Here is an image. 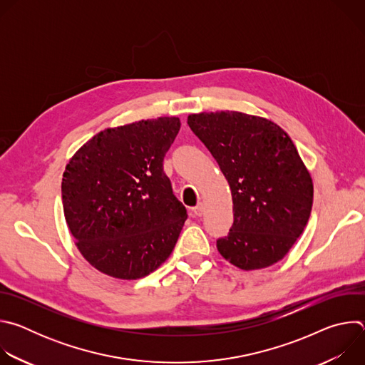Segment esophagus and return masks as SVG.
I'll use <instances>...</instances> for the list:
<instances>
[{
    "mask_svg": "<svg viewBox=\"0 0 365 365\" xmlns=\"http://www.w3.org/2000/svg\"><path fill=\"white\" fill-rule=\"evenodd\" d=\"M192 211H193V214H195L196 217H202V214H203V205H202V203L196 205Z\"/></svg>",
    "mask_w": 365,
    "mask_h": 365,
    "instance_id": "obj_1",
    "label": "esophagus"
}]
</instances>
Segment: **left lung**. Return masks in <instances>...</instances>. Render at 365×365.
Segmentation results:
<instances>
[{
  "label": "left lung",
  "instance_id": "obj_1",
  "mask_svg": "<svg viewBox=\"0 0 365 365\" xmlns=\"http://www.w3.org/2000/svg\"><path fill=\"white\" fill-rule=\"evenodd\" d=\"M187 124L231 187L234 224L217 241L220 254L245 272L276 264L302 235L314 202L292 138L276 123L238 111L190 114Z\"/></svg>",
  "mask_w": 365,
  "mask_h": 365
}]
</instances>
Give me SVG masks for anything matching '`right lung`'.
<instances>
[{"instance_id": "1", "label": "right lung", "mask_w": 365, "mask_h": 365, "mask_svg": "<svg viewBox=\"0 0 365 365\" xmlns=\"http://www.w3.org/2000/svg\"><path fill=\"white\" fill-rule=\"evenodd\" d=\"M178 117L102 130L66 165L62 200L75 245L98 272L137 280L172 254L187 218L163 172Z\"/></svg>"}]
</instances>
